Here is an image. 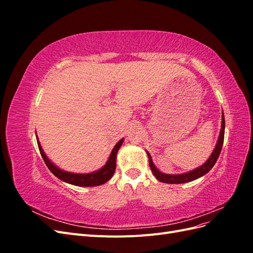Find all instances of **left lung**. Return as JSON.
Wrapping results in <instances>:
<instances>
[{"instance_id":"obj_1","label":"left lung","mask_w":253,"mask_h":253,"mask_svg":"<svg viewBox=\"0 0 253 253\" xmlns=\"http://www.w3.org/2000/svg\"><path fill=\"white\" fill-rule=\"evenodd\" d=\"M224 136H225V117H224V114H223V117H221V128H220V133H219V137H218V140L217 143L215 145V149L213 150L211 156L209 157V159L207 160V162L201 166L200 168H197V169L188 172V173H183V174H176V175H171V174H165L162 173L159 170H157V168L154 166L152 162V157L151 155L148 153V157H149V165L151 170L154 174L155 177L162 182H166V183H183V182H189V181H192L194 179H197L202 177L203 175L208 173L213 166L215 165L216 160L220 154V151L221 148H223V143H224Z\"/></svg>"}]
</instances>
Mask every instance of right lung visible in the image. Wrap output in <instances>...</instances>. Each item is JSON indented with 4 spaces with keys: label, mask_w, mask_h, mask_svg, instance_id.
<instances>
[{
    "label": "right lung",
    "mask_w": 253,
    "mask_h": 253,
    "mask_svg": "<svg viewBox=\"0 0 253 253\" xmlns=\"http://www.w3.org/2000/svg\"><path fill=\"white\" fill-rule=\"evenodd\" d=\"M37 141H38V147H39L41 156L44 160L45 165L47 166L50 172L55 176H57L59 179L68 183H72V185H75V186H79V187H94V186L102 185V183L110 180L112 176L114 175L115 169H116L117 152L120 149L122 142H124V138L120 139L116 143V145H115L109 157V160L106 162L104 167L101 168L99 171L88 173V174H76V173H70V172H65L63 170H60L59 168L53 165L46 157V155H45V153L43 152L41 144L39 140H38V138H37Z\"/></svg>",
    "instance_id": "1"
}]
</instances>
